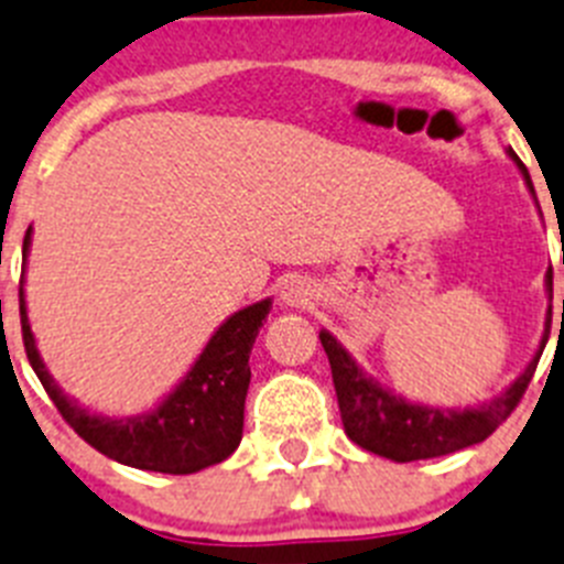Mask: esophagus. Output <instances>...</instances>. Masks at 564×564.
<instances>
[{
  "mask_svg": "<svg viewBox=\"0 0 564 564\" xmlns=\"http://www.w3.org/2000/svg\"><path fill=\"white\" fill-rule=\"evenodd\" d=\"M312 297H315V289L303 281V278H289V281L281 286V301L286 303V306H292V310L310 306Z\"/></svg>",
  "mask_w": 564,
  "mask_h": 564,
  "instance_id": "obj_1",
  "label": "esophagus"
}]
</instances>
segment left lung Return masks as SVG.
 Here are the masks:
<instances>
[{
    "label": "left lung",
    "instance_id": "obj_1",
    "mask_svg": "<svg viewBox=\"0 0 564 564\" xmlns=\"http://www.w3.org/2000/svg\"><path fill=\"white\" fill-rule=\"evenodd\" d=\"M506 153L511 155V161L517 164L522 178H525L528 189L536 198L525 164L519 161L513 150H506ZM545 292L547 301H551V269H547L545 275ZM547 315H551V306H547ZM545 340L547 337L542 335L540 349L531 357V364L525 366V371L502 394L479 405L443 409V405L411 403L403 394H394L391 389L380 386L375 377L366 375L364 366L357 364L349 351L343 349V343L332 332L321 329V343L323 349H326V357H329L332 380H335L343 429H346L351 443H357L371 454L394 459V463L443 457V454H454L459 448H468V445H477L486 437H491L494 431L499 429V423L517 409V403L525 394L533 369H536L542 349H545Z\"/></svg>",
    "mask_w": 564,
    "mask_h": 564
}]
</instances>
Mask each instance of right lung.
Listing matches in <instances>:
<instances>
[{
  "label": "right lung",
  "instance_id": "1",
  "mask_svg": "<svg viewBox=\"0 0 564 564\" xmlns=\"http://www.w3.org/2000/svg\"><path fill=\"white\" fill-rule=\"evenodd\" d=\"M31 232H24V263L31 252ZM272 310V297L243 306L213 332L207 346L195 357L189 371L175 389L161 398L155 409L133 417H105L78 405L53 380L36 349V337L28 321L24 275L19 286L24 351L45 391L70 423L78 437L96 452L130 468L159 474H195L224 463L238 448L243 434V403L249 389V351Z\"/></svg>",
  "mask_w": 564,
  "mask_h": 564
}]
</instances>
